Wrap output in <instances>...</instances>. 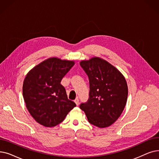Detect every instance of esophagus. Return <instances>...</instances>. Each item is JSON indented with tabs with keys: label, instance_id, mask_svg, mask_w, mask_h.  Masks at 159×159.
<instances>
[{
	"label": "esophagus",
	"instance_id": "obj_1",
	"mask_svg": "<svg viewBox=\"0 0 159 159\" xmlns=\"http://www.w3.org/2000/svg\"><path fill=\"white\" fill-rule=\"evenodd\" d=\"M74 101H75V102L76 103V105H77V106L79 105V99L78 98H76Z\"/></svg>",
	"mask_w": 159,
	"mask_h": 159
}]
</instances>
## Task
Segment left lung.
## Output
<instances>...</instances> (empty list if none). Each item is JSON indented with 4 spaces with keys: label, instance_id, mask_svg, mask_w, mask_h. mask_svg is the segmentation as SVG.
Listing matches in <instances>:
<instances>
[{
    "label": "left lung",
    "instance_id": "1",
    "mask_svg": "<svg viewBox=\"0 0 159 159\" xmlns=\"http://www.w3.org/2000/svg\"><path fill=\"white\" fill-rule=\"evenodd\" d=\"M89 78V98L80 108L88 121L99 128L109 127L119 118L126 105L128 87L123 74L104 59L82 60Z\"/></svg>",
    "mask_w": 159,
    "mask_h": 159
}]
</instances>
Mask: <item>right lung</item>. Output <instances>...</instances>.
Segmentation results:
<instances>
[{
  "mask_svg": "<svg viewBox=\"0 0 159 159\" xmlns=\"http://www.w3.org/2000/svg\"><path fill=\"white\" fill-rule=\"evenodd\" d=\"M74 64L73 60L49 58L26 74L23 85L24 101L29 113L40 125L55 127L76 107L60 84Z\"/></svg>",
  "mask_w": 159,
  "mask_h": 159,
  "instance_id": "right-lung-1",
  "label": "right lung"
}]
</instances>
